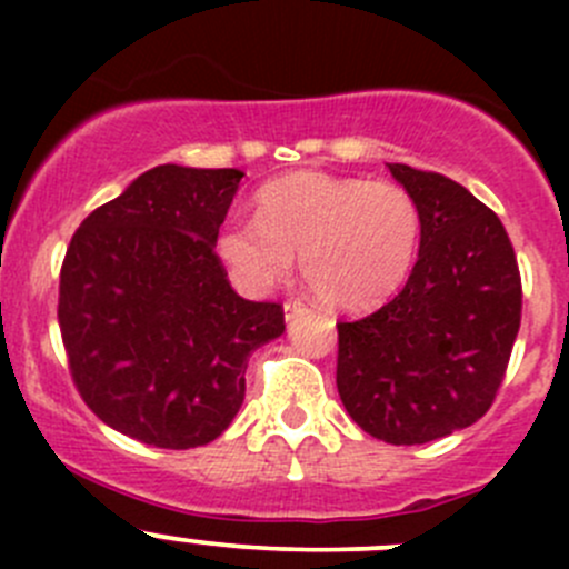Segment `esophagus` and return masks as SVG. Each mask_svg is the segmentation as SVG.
<instances>
[{"instance_id": "34e87169", "label": "esophagus", "mask_w": 569, "mask_h": 569, "mask_svg": "<svg viewBox=\"0 0 569 569\" xmlns=\"http://www.w3.org/2000/svg\"><path fill=\"white\" fill-rule=\"evenodd\" d=\"M283 313H286V321H295L297 317H302V313H308V308L302 306L300 300H289L283 306Z\"/></svg>"}]
</instances>
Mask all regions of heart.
Instances as JSON below:
<instances>
[{
	"label": "heart",
	"instance_id": "heart-1",
	"mask_svg": "<svg viewBox=\"0 0 569 569\" xmlns=\"http://www.w3.org/2000/svg\"><path fill=\"white\" fill-rule=\"evenodd\" d=\"M421 211L393 181L295 170L256 192V220L217 233V258L239 289L267 295L291 263L313 297L336 311H369L391 300L416 263Z\"/></svg>",
	"mask_w": 569,
	"mask_h": 569
}]
</instances>
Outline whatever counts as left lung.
<instances>
[{
	"mask_svg": "<svg viewBox=\"0 0 569 569\" xmlns=\"http://www.w3.org/2000/svg\"><path fill=\"white\" fill-rule=\"evenodd\" d=\"M421 211L418 261L380 311L338 321L336 386L363 432L416 446L490 410L520 330L518 258L462 183L388 164Z\"/></svg>",
	"mask_w": 569,
	"mask_h": 569,
	"instance_id": "obj_1",
	"label": "left lung"
}]
</instances>
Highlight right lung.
I'll return each instance as SVG.
<instances>
[{
	"label": "right lung",
	"mask_w": 569,
	"mask_h": 569,
	"mask_svg": "<svg viewBox=\"0 0 569 569\" xmlns=\"http://www.w3.org/2000/svg\"><path fill=\"white\" fill-rule=\"evenodd\" d=\"M242 176L159 164L68 244L57 319L73 386L140 443L220 438L244 401L248 358L286 330L283 308L239 297L214 252Z\"/></svg>",
	"instance_id": "obj_1"
}]
</instances>
